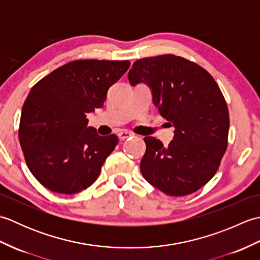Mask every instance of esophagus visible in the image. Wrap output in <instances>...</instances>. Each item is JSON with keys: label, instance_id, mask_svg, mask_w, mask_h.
Returning a JSON list of instances; mask_svg holds the SVG:
<instances>
[{"label": "esophagus", "instance_id": "esophagus-1", "mask_svg": "<svg viewBox=\"0 0 260 260\" xmlns=\"http://www.w3.org/2000/svg\"><path fill=\"white\" fill-rule=\"evenodd\" d=\"M132 136H134V134L128 131H120L118 133V137L120 141H125L127 139H129V137H132Z\"/></svg>", "mask_w": 260, "mask_h": 260}]
</instances>
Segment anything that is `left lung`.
<instances>
[{"instance_id":"obj_1","label":"left lung","mask_w":260,"mask_h":260,"mask_svg":"<svg viewBox=\"0 0 260 260\" xmlns=\"http://www.w3.org/2000/svg\"><path fill=\"white\" fill-rule=\"evenodd\" d=\"M128 79L133 86L151 87L154 105L175 128L167 147L145 137L143 176L172 197L201 189L218 171L228 145L229 110L213 77L183 57L162 54L137 60Z\"/></svg>"}]
</instances>
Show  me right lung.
Instances as JSON below:
<instances>
[{
  "label": "right lung",
  "instance_id": "add662e5",
  "mask_svg": "<svg viewBox=\"0 0 260 260\" xmlns=\"http://www.w3.org/2000/svg\"><path fill=\"white\" fill-rule=\"evenodd\" d=\"M128 60H74L39 80L22 108L19 140L27 168L52 192L74 194L95 182L118 144L88 127V113L104 106Z\"/></svg>",
  "mask_w": 260,
  "mask_h": 260
}]
</instances>
